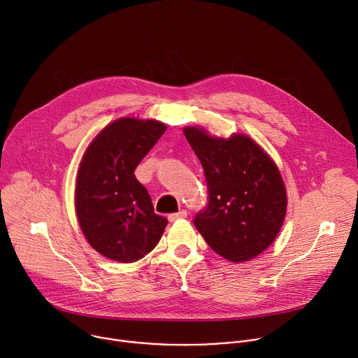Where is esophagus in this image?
<instances>
[{
	"mask_svg": "<svg viewBox=\"0 0 358 358\" xmlns=\"http://www.w3.org/2000/svg\"><path fill=\"white\" fill-rule=\"evenodd\" d=\"M187 211L185 210H181V211H178V213H174V214H170L169 215V220L170 221H177V220H181V218H187Z\"/></svg>",
	"mask_w": 358,
	"mask_h": 358,
	"instance_id": "34e87169",
	"label": "esophagus"
}]
</instances>
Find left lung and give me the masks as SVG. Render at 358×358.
I'll return each mask as SVG.
<instances>
[{
    "instance_id": "1",
    "label": "left lung",
    "mask_w": 358,
    "mask_h": 358,
    "mask_svg": "<svg viewBox=\"0 0 358 358\" xmlns=\"http://www.w3.org/2000/svg\"><path fill=\"white\" fill-rule=\"evenodd\" d=\"M184 134L207 180V207L194 225L231 262L258 257L278 236L286 215V189L275 163L248 136L211 137L202 129Z\"/></svg>"
}]
</instances>
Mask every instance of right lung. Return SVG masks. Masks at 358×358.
<instances>
[{
  "instance_id": "add662e5",
  "label": "right lung",
  "mask_w": 358,
  "mask_h": 358,
  "mask_svg": "<svg viewBox=\"0 0 358 358\" xmlns=\"http://www.w3.org/2000/svg\"><path fill=\"white\" fill-rule=\"evenodd\" d=\"M166 129L156 120L119 119L96 136L82 159L75 189L79 225L90 246L112 261L141 259L169 224L134 176Z\"/></svg>"
}]
</instances>
